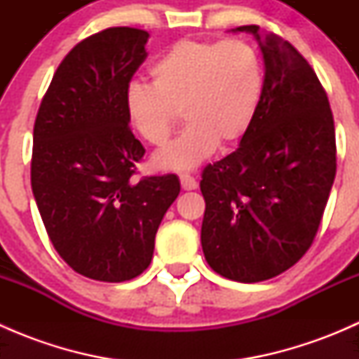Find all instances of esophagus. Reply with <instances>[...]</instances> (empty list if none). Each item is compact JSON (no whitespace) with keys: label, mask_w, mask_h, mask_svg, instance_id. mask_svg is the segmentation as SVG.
<instances>
[{"label":"esophagus","mask_w":359,"mask_h":359,"mask_svg":"<svg viewBox=\"0 0 359 359\" xmlns=\"http://www.w3.org/2000/svg\"><path fill=\"white\" fill-rule=\"evenodd\" d=\"M180 184H182L184 191H194L198 187L196 179H194V177H191V175H187V173L180 175Z\"/></svg>","instance_id":"obj_1"}]
</instances>
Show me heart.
<instances>
[{"label":"heart","mask_w":359,"mask_h":359,"mask_svg":"<svg viewBox=\"0 0 359 359\" xmlns=\"http://www.w3.org/2000/svg\"><path fill=\"white\" fill-rule=\"evenodd\" d=\"M153 85L132 81L125 114L133 132L163 146L182 111L187 128L161 149L158 170L189 172L217 146L233 147L247 137L259 112L266 72L255 46L245 39H180L149 67Z\"/></svg>","instance_id":"obj_1"}]
</instances>
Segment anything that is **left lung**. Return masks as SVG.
Instances as JSON below:
<instances>
[{
  "label": "left lung",
  "mask_w": 359,
  "mask_h": 359,
  "mask_svg": "<svg viewBox=\"0 0 359 359\" xmlns=\"http://www.w3.org/2000/svg\"><path fill=\"white\" fill-rule=\"evenodd\" d=\"M233 32L257 39L266 83L240 147L203 170L201 247L220 276L257 283L313 243L335 179V126L316 72L290 43L259 25Z\"/></svg>",
  "instance_id": "left-lung-1"
}]
</instances>
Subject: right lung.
<instances>
[{
    "mask_svg": "<svg viewBox=\"0 0 359 359\" xmlns=\"http://www.w3.org/2000/svg\"><path fill=\"white\" fill-rule=\"evenodd\" d=\"M147 31L83 39L53 74L32 137L31 186L50 241L86 278L119 283L147 269L179 177L133 179L146 153L128 128L125 90L146 60Z\"/></svg>",
    "mask_w": 359,
    "mask_h": 359,
    "instance_id": "right-lung-1",
    "label": "right lung"
}]
</instances>
